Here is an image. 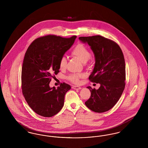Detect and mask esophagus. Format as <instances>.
<instances>
[{"label":"esophagus","instance_id":"esophagus-1","mask_svg":"<svg viewBox=\"0 0 148 148\" xmlns=\"http://www.w3.org/2000/svg\"><path fill=\"white\" fill-rule=\"evenodd\" d=\"M72 88H73V89H75V90H79V89H81V87L78 86L73 85V86H72Z\"/></svg>","mask_w":148,"mask_h":148}]
</instances>
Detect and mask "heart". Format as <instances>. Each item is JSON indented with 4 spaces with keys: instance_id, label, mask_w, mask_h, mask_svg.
Masks as SVG:
<instances>
[{
    "instance_id": "1",
    "label": "heart",
    "mask_w": 148,
    "mask_h": 148,
    "mask_svg": "<svg viewBox=\"0 0 148 148\" xmlns=\"http://www.w3.org/2000/svg\"><path fill=\"white\" fill-rule=\"evenodd\" d=\"M71 55L77 58L82 63H86L90 57V53L88 49L82 44H78L71 51ZM67 64L66 59L65 57H62L59 61V68L60 70H64L66 68ZM84 77L83 74L74 73L70 74L68 77V79L74 84H79L80 79Z\"/></svg>"
}]
</instances>
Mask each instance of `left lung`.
Returning a JSON list of instances; mask_svg holds the SVG:
<instances>
[{
	"instance_id": "obj_1",
	"label": "left lung",
	"mask_w": 148,
	"mask_h": 148,
	"mask_svg": "<svg viewBox=\"0 0 148 148\" xmlns=\"http://www.w3.org/2000/svg\"><path fill=\"white\" fill-rule=\"evenodd\" d=\"M79 39L87 42L95 55V66L89 79L100 84L97 90L87 87L91 95L85 104L96 113L108 111L119 100L125 86V64L122 50L116 42L100 35Z\"/></svg>"
}]
</instances>
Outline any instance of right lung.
I'll return each instance as SVG.
<instances>
[{
    "label": "right lung",
    "mask_w": 148,
    "mask_h": 148,
    "mask_svg": "<svg viewBox=\"0 0 148 148\" xmlns=\"http://www.w3.org/2000/svg\"><path fill=\"white\" fill-rule=\"evenodd\" d=\"M77 36L48 35L35 39L25 54L21 69L23 95L31 109L44 117H51L62 109L66 92L71 89L61 83L50 88L51 78L59 72V61Z\"/></svg>",
    "instance_id": "add662e5"
}]
</instances>
